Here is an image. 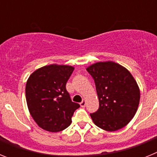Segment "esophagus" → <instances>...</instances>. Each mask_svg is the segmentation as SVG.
<instances>
[{"label": "esophagus", "mask_w": 157, "mask_h": 157, "mask_svg": "<svg viewBox=\"0 0 157 157\" xmlns=\"http://www.w3.org/2000/svg\"><path fill=\"white\" fill-rule=\"evenodd\" d=\"M86 104V102L85 100H82V101L80 103V105H81V107H85Z\"/></svg>", "instance_id": "1"}]
</instances>
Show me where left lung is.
<instances>
[{
	"mask_svg": "<svg viewBox=\"0 0 157 157\" xmlns=\"http://www.w3.org/2000/svg\"><path fill=\"white\" fill-rule=\"evenodd\" d=\"M94 79L99 109L90 114L100 128L116 131L127 125L138 108L140 90L130 72L112 61L98 62L86 68Z\"/></svg>",
	"mask_w": 157,
	"mask_h": 157,
	"instance_id": "1",
	"label": "left lung"
}]
</instances>
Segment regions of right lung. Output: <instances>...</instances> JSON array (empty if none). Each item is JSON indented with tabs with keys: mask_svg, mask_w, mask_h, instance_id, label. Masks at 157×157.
<instances>
[{
	"mask_svg": "<svg viewBox=\"0 0 157 157\" xmlns=\"http://www.w3.org/2000/svg\"><path fill=\"white\" fill-rule=\"evenodd\" d=\"M74 67L51 64L33 72L26 85L29 112L43 130L58 132L71 123L74 112L80 105L72 102L66 84Z\"/></svg>",
	"mask_w": 157,
	"mask_h": 157,
	"instance_id": "1",
	"label": "right lung"
}]
</instances>
